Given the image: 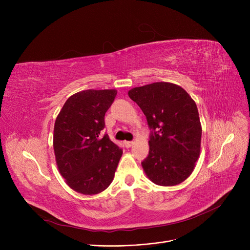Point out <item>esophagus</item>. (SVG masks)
I'll return each mask as SVG.
<instances>
[{
	"label": "esophagus",
	"mask_w": 250,
	"mask_h": 250,
	"mask_svg": "<svg viewBox=\"0 0 250 250\" xmlns=\"http://www.w3.org/2000/svg\"><path fill=\"white\" fill-rule=\"evenodd\" d=\"M133 144H134V142H128V141H125V146L126 148H129V147H132V146H133Z\"/></svg>",
	"instance_id": "1"
}]
</instances>
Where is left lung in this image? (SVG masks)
Instances as JSON below:
<instances>
[{"label":"left lung","instance_id":"obj_1","mask_svg":"<svg viewBox=\"0 0 250 250\" xmlns=\"http://www.w3.org/2000/svg\"><path fill=\"white\" fill-rule=\"evenodd\" d=\"M154 130L142 162L157 186L174 187L192 173L201 154L202 125L194 100L180 86L155 82L128 91Z\"/></svg>","mask_w":250,"mask_h":250}]
</instances>
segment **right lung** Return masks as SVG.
<instances>
[{
	"instance_id": "right-lung-1",
	"label": "right lung",
	"mask_w": 250,
	"mask_h": 250,
	"mask_svg": "<svg viewBox=\"0 0 250 250\" xmlns=\"http://www.w3.org/2000/svg\"><path fill=\"white\" fill-rule=\"evenodd\" d=\"M116 93L115 89L80 91L68 98L57 116L56 163L65 183L79 193H100L113 180L123 150L100 133Z\"/></svg>"
}]
</instances>
